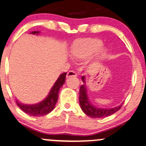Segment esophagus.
<instances>
[{
	"mask_svg": "<svg viewBox=\"0 0 146 146\" xmlns=\"http://www.w3.org/2000/svg\"><path fill=\"white\" fill-rule=\"evenodd\" d=\"M77 76V73L74 71H69L66 74V78H70V77H75Z\"/></svg>",
	"mask_w": 146,
	"mask_h": 146,
	"instance_id": "34e87169",
	"label": "esophagus"
}]
</instances>
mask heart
Segmentation results:
<instances>
[{
  "label": "heart",
  "instance_id": "heart-1",
  "mask_svg": "<svg viewBox=\"0 0 146 146\" xmlns=\"http://www.w3.org/2000/svg\"><path fill=\"white\" fill-rule=\"evenodd\" d=\"M102 42L97 38H83L77 40L71 48V55L74 58L80 60L86 59L96 52L95 56L102 58L104 56L106 50L101 47Z\"/></svg>",
  "mask_w": 146,
  "mask_h": 146
}]
</instances>
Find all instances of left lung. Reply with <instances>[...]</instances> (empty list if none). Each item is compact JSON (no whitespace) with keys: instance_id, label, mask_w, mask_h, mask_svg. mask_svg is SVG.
<instances>
[{"instance_id":"1","label":"left lung","mask_w":146,"mask_h":146,"mask_svg":"<svg viewBox=\"0 0 146 146\" xmlns=\"http://www.w3.org/2000/svg\"><path fill=\"white\" fill-rule=\"evenodd\" d=\"M84 84L80 86V96H79V102L80 104V107L83 112L86 115L92 118H104L113 115L121 108L122 104L115 107L113 108H100L98 107L94 106L91 104L87 95L86 88V82H85V77H82Z\"/></svg>"}]
</instances>
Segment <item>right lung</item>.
Returning a JSON list of instances; mask_svg holds the SVG:
<instances>
[{"label":"right lung","instance_id":"obj_1","mask_svg":"<svg viewBox=\"0 0 146 146\" xmlns=\"http://www.w3.org/2000/svg\"><path fill=\"white\" fill-rule=\"evenodd\" d=\"M30 33L38 35L40 32L39 31H32ZM66 75V73H64L60 75L59 78L56 80V83L51 88L47 97L43 101L33 105L23 104L16 101V104L18 107L25 113L31 116H44L51 113L52 110L54 109L55 106L58 101V93H59L60 88L63 86L65 82Z\"/></svg>","mask_w":146,"mask_h":146}]
</instances>
